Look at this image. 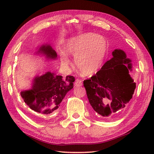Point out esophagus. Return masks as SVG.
Instances as JSON below:
<instances>
[{"mask_svg": "<svg viewBox=\"0 0 154 154\" xmlns=\"http://www.w3.org/2000/svg\"><path fill=\"white\" fill-rule=\"evenodd\" d=\"M82 85H83L82 81L80 80V79H76V80H75V86H76V87H80V86H82Z\"/></svg>", "mask_w": 154, "mask_h": 154, "instance_id": "1", "label": "esophagus"}]
</instances>
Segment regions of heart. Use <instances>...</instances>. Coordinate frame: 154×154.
<instances>
[{
    "mask_svg": "<svg viewBox=\"0 0 154 154\" xmlns=\"http://www.w3.org/2000/svg\"><path fill=\"white\" fill-rule=\"evenodd\" d=\"M61 51V61L63 65L71 63L67 54L74 55L75 65L85 75L97 73L102 65L108 51L105 38L92 32L71 38L65 42Z\"/></svg>",
    "mask_w": 154,
    "mask_h": 154,
    "instance_id": "heart-1",
    "label": "heart"
}]
</instances>
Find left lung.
<instances>
[{
  "instance_id": "obj_1",
  "label": "left lung",
  "mask_w": 154,
  "mask_h": 154,
  "mask_svg": "<svg viewBox=\"0 0 154 154\" xmlns=\"http://www.w3.org/2000/svg\"><path fill=\"white\" fill-rule=\"evenodd\" d=\"M112 56L95 75L83 81L91 106L103 117L125 107L136 89L130 75L131 60L123 50L117 49L112 51Z\"/></svg>"
}]
</instances>
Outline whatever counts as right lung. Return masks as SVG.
<instances>
[{
    "label": "right lung",
    "instance_id": "add662e5",
    "mask_svg": "<svg viewBox=\"0 0 154 154\" xmlns=\"http://www.w3.org/2000/svg\"><path fill=\"white\" fill-rule=\"evenodd\" d=\"M37 54H44L51 60L57 58L56 51L48 44L42 45ZM74 81L75 77L71 75L63 78L48 71L35 77L32 89L22 91L20 94L30 109L42 115H50L60 109L65 96L73 89Z\"/></svg>",
    "mask_w": 154,
    "mask_h": 154
}]
</instances>
